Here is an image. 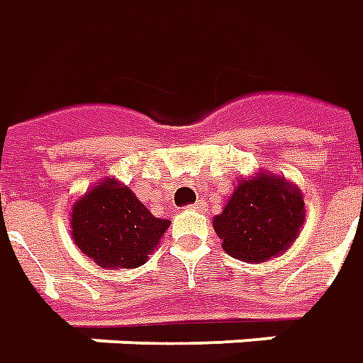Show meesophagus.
<instances>
[{"mask_svg":"<svg viewBox=\"0 0 363 363\" xmlns=\"http://www.w3.org/2000/svg\"><path fill=\"white\" fill-rule=\"evenodd\" d=\"M189 210H194V211H203V201L199 199L198 203H194V206H189Z\"/></svg>","mask_w":363,"mask_h":363,"instance_id":"obj_1","label":"esophagus"}]
</instances>
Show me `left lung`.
<instances>
[{
	"label": "left lung",
	"instance_id": "obj_1",
	"mask_svg": "<svg viewBox=\"0 0 363 363\" xmlns=\"http://www.w3.org/2000/svg\"><path fill=\"white\" fill-rule=\"evenodd\" d=\"M213 232L228 255L262 264L288 252L306 223V203L298 184L257 172L242 177L213 218Z\"/></svg>",
	"mask_w": 363,
	"mask_h": 363
}]
</instances>
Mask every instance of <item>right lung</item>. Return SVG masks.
I'll return each mask as SVG.
<instances>
[{"mask_svg":"<svg viewBox=\"0 0 363 363\" xmlns=\"http://www.w3.org/2000/svg\"><path fill=\"white\" fill-rule=\"evenodd\" d=\"M75 245L104 269L143 266L169 228L152 216L138 196L116 177H106L75 199L69 210Z\"/></svg>","mask_w":363,"mask_h":363,"instance_id":"obj_1","label":"right lung"}]
</instances>
